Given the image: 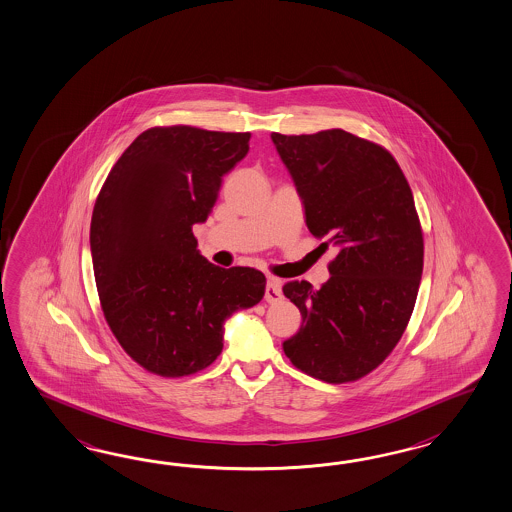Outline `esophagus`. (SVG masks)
Returning <instances> with one entry per match:
<instances>
[{
	"label": "esophagus",
	"instance_id": "obj_1",
	"mask_svg": "<svg viewBox=\"0 0 512 512\" xmlns=\"http://www.w3.org/2000/svg\"><path fill=\"white\" fill-rule=\"evenodd\" d=\"M280 299H282V288H280L278 278H269L267 286H265V301L275 304Z\"/></svg>",
	"mask_w": 512,
	"mask_h": 512
}]
</instances>
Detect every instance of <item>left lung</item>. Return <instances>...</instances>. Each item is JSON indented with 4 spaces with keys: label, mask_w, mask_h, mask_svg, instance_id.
<instances>
[{
    "label": "left lung",
    "mask_w": 512,
    "mask_h": 512,
    "mask_svg": "<svg viewBox=\"0 0 512 512\" xmlns=\"http://www.w3.org/2000/svg\"><path fill=\"white\" fill-rule=\"evenodd\" d=\"M304 206L306 226L327 237L338 256L319 289L306 280L284 286L302 315L282 343L291 364L314 379H362L401 340L414 310L423 234L405 174L394 156L343 130L271 133Z\"/></svg>",
    "instance_id": "8db88e82"
}]
</instances>
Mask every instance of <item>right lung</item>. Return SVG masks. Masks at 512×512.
I'll list each match as a JSON object with an SVG mask.
<instances>
[{
    "mask_svg": "<svg viewBox=\"0 0 512 512\" xmlns=\"http://www.w3.org/2000/svg\"><path fill=\"white\" fill-rule=\"evenodd\" d=\"M249 141V132L150 128L96 198L91 254L105 321L150 373L184 377L210 366L223 351L226 319L263 299L262 271L213 265L193 236Z\"/></svg>",
    "mask_w": 512,
    "mask_h": 512,
    "instance_id": "1",
    "label": "right lung"
}]
</instances>
